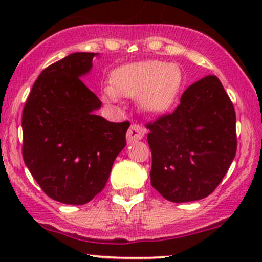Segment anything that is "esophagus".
<instances>
[{
    "label": "esophagus",
    "instance_id": "esophagus-1",
    "mask_svg": "<svg viewBox=\"0 0 262 262\" xmlns=\"http://www.w3.org/2000/svg\"><path fill=\"white\" fill-rule=\"evenodd\" d=\"M144 134H145V129L141 127V125L132 124L127 132V139L128 141L140 140L144 137Z\"/></svg>",
    "mask_w": 262,
    "mask_h": 262
}]
</instances>
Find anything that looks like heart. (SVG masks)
Returning <instances> with one entry per match:
<instances>
[{
	"label": "heart",
	"instance_id": "heart-1",
	"mask_svg": "<svg viewBox=\"0 0 262 262\" xmlns=\"http://www.w3.org/2000/svg\"><path fill=\"white\" fill-rule=\"evenodd\" d=\"M182 86L179 66L164 61H144L114 71L112 87L104 89L103 98L116 102L119 95L139 96L141 108L150 113L169 110Z\"/></svg>",
	"mask_w": 262,
	"mask_h": 262
}]
</instances>
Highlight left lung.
I'll return each mask as SVG.
<instances>
[{"label": "left lung", "instance_id": "obj_1", "mask_svg": "<svg viewBox=\"0 0 262 262\" xmlns=\"http://www.w3.org/2000/svg\"><path fill=\"white\" fill-rule=\"evenodd\" d=\"M235 110L217 76L189 86L173 112L145 124L152 187L175 203L209 196L235 156Z\"/></svg>", "mask_w": 262, "mask_h": 262}]
</instances>
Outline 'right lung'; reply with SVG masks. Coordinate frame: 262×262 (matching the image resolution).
<instances>
[{
	"label": "right lung",
	"mask_w": 262,
	"mask_h": 262,
	"mask_svg": "<svg viewBox=\"0 0 262 262\" xmlns=\"http://www.w3.org/2000/svg\"><path fill=\"white\" fill-rule=\"evenodd\" d=\"M95 55L74 53L44 69L23 108V160L44 193L65 204L100 193L127 144L130 123L93 113L102 103L80 79Z\"/></svg>",
	"instance_id": "obj_1"
}]
</instances>
